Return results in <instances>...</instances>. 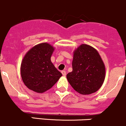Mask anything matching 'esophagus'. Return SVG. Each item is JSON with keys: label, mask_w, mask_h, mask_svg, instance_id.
Returning a JSON list of instances; mask_svg holds the SVG:
<instances>
[{"label": "esophagus", "mask_w": 126, "mask_h": 126, "mask_svg": "<svg viewBox=\"0 0 126 126\" xmlns=\"http://www.w3.org/2000/svg\"><path fill=\"white\" fill-rule=\"evenodd\" d=\"M61 73H62V74H63V76H65L66 75V72L65 70H63L61 72Z\"/></svg>", "instance_id": "1"}]
</instances>
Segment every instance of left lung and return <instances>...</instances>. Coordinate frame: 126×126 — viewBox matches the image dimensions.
Masks as SVG:
<instances>
[{"label":"left lung","mask_w":126,"mask_h":126,"mask_svg":"<svg viewBox=\"0 0 126 126\" xmlns=\"http://www.w3.org/2000/svg\"><path fill=\"white\" fill-rule=\"evenodd\" d=\"M72 68V72L67 75V79L79 94H93L102 86L105 66L99 52L91 46L81 44L75 49Z\"/></svg>","instance_id":"1"}]
</instances>
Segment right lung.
I'll return each instance as SVG.
<instances>
[{
  "label": "right lung",
  "instance_id": "add662e5",
  "mask_svg": "<svg viewBox=\"0 0 126 126\" xmlns=\"http://www.w3.org/2000/svg\"><path fill=\"white\" fill-rule=\"evenodd\" d=\"M54 48L48 43H42L30 49L21 64V76L25 85L37 93L51 89L62 73L54 67L51 57Z\"/></svg>",
  "mask_w": 126,
  "mask_h": 126
}]
</instances>
